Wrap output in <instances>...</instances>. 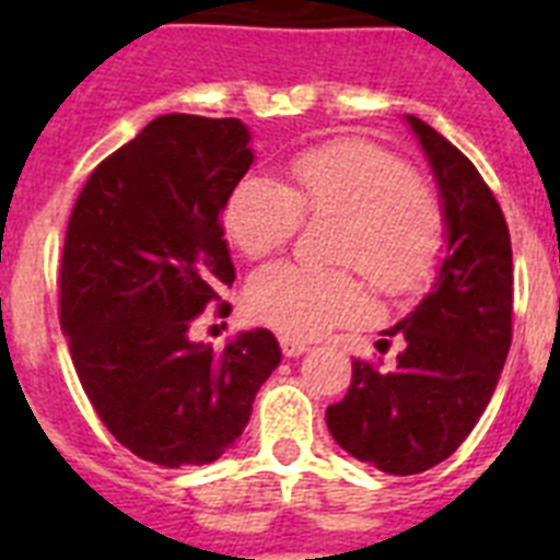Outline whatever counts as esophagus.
<instances>
[{
	"mask_svg": "<svg viewBox=\"0 0 560 560\" xmlns=\"http://www.w3.org/2000/svg\"><path fill=\"white\" fill-rule=\"evenodd\" d=\"M280 348H283L285 359H300L303 353H308V345L300 339H289V336H280Z\"/></svg>",
	"mask_w": 560,
	"mask_h": 560,
	"instance_id": "esophagus-1",
	"label": "esophagus"
}]
</instances>
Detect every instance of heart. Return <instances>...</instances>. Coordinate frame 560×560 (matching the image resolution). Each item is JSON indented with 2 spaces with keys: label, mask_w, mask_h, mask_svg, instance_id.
Here are the masks:
<instances>
[{
  "label": "heart",
  "mask_w": 560,
  "mask_h": 560,
  "mask_svg": "<svg viewBox=\"0 0 560 560\" xmlns=\"http://www.w3.org/2000/svg\"><path fill=\"white\" fill-rule=\"evenodd\" d=\"M311 219H336L330 257L350 264L384 294H409L429 277L443 237L440 205L398 156L370 142L341 140L291 162V187L244 176L224 205V230L249 257L283 249ZM252 316L289 339H316L364 311L348 269L271 264L246 285Z\"/></svg>",
  "instance_id": "1"
}]
</instances>
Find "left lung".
Returning <instances> with one entry per match:
<instances>
[{
  "mask_svg": "<svg viewBox=\"0 0 560 560\" xmlns=\"http://www.w3.org/2000/svg\"><path fill=\"white\" fill-rule=\"evenodd\" d=\"M427 156L446 226L434 283L398 325L393 373L353 361L345 400L325 420L350 457L409 477L452 457L491 400L511 350L513 252L502 207L471 160L429 122L404 114Z\"/></svg>",
  "mask_w": 560,
  "mask_h": 560,
  "instance_id": "left-lung-1",
  "label": "left lung"
}]
</instances>
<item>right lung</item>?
<instances>
[{
	"label": "right lung",
	"mask_w": 560,
	"mask_h": 560,
	"mask_svg": "<svg viewBox=\"0 0 560 560\" xmlns=\"http://www.w3.org/2000/svg\"><path fill=\"white\" fill-rule=\"evenodd\" d=\"M235 117L162 114L92 171L69 215L61 328L95 412L140 459L215 463L280 364L266 328L224 353L190 325L235 283L221 215L255 162ZM230 314V305H219Z\"/></svg>",
	"instance_id": "right-lung-1"
}]
</instances>
